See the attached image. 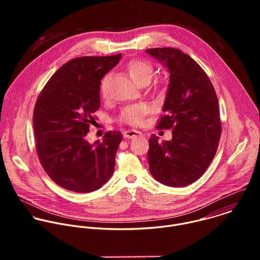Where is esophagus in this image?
<instances>
[{
	"label": "esophagus",
	"instance_id": "1",
	"mask_svg": "<svg viewBox=\"0 0 260 260\" xmlns=\"http://www.w3.org/2000/svg\"><path fill=\"white\" fill-rule=\"evenodd\" d=\"M139 136H142V133L139 132V131H136V129H131V131H125L123 133V137L126 138V139H134V138H137Z\"/></svg>",
	"mask_w": 260,
	"mask_h": 260
}]
</instances>
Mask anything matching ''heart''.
I'll return each mask as SVG.
<instances>
[{
    "instance_id": "obj_1",
    "label": "heart",
    "mask_w": 260,
    "mask_h": 260,
    "mask_svg": "<svg viewBox=\"0 0 260 260\" xmlns=\"http://www.w3.org/2000/svg\"><path fill=\"white\" fill-rule=\"evenodd\" d=\"M127 70H128V73H129L132 79L139 85L144 81L150 82L151 77L153 75L152 66L149 62L141 60V59L131 60L127 64ZM101 91H102L103 95H105L106 79H104L102 82ZM149 111H150V109L144 105L126 107L121 112L120 120L127 124H131L134 126H139L144 123L145 116L149 113Z\"/></svg>"
}]
</instances>
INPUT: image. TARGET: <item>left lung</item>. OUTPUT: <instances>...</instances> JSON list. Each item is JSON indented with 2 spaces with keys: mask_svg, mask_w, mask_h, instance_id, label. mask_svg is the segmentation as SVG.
I'll list each match as a JSON object with an SVG mask.
<instances>
[{
  "mask_svg": "<svg viewBox=\"0 0 260 260\" xmlns=\"http://www.w3.org/2000/svg\"><path fill=\"white\" fill-rule=\"evenodd\" d=\"M146 52L169 72L170 83L157 128H173L172 140L149 139L148 162L152 177L171 187L196 182L213 160L220 140L218 99L205 71L177 48Z\"/></svg>",
  "mask_w": 260,
  "mask_h": 260,
  "instance_id": "1",
  "label": "left lung"
}]
</instances>
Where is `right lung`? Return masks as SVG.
<instances>
[{
	"instance_id": "add662e5",
	"label": "right lung",
	"mask_w": 260,
	"mask_h": 260,
	"mask_svg": "<svg viewBox=\"0 0 260 260\" xmlns=\"http://www.w3.org/2000/svg\"><path fill=\"white\" fill-rule=\"evenodd\" d=\"M121 54L82 56L60 67L37 99L32 124L36 149L47 175L60 187L86 193L112 177L120 132H107L103 142L86 135L101 105L100 85Z\"/></svg>"
}]
</instances>
